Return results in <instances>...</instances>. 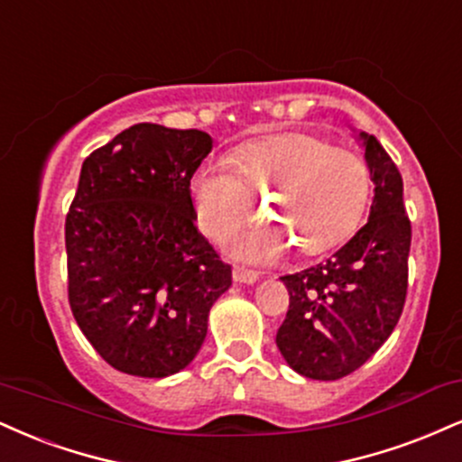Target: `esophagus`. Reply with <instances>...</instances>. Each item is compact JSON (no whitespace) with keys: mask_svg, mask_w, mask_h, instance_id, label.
Wrapping results in <instances>:
<instances>
[{"mask_svg":"<svg viewBox=\"0 0 462 462\" xmlns=\"http://www.w3.org/2000/svg\"><path fill=\"white\" fill-rule=\"evenodd\" d=\"M232 277H235V282H238V284H255V282H258V273H254V271H247V269H241V266H235Z\"/></svg>","mask_w":462,"mask_h":462,"instance_id":"34e87169","label":"esophagus"}]
</instances>
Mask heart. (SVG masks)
I'll return each mask as SVG.
<instances>
[{
  "label": "heart",
  "mask_w": 462,
  "mask_h": 462,
  "mask_svg": "<svg viewBox=\"0 0 462 462\" xmlns=\"http://www.w3.org/2000/svg\"><path fill=\"white\" fill-rule=\"evenodd\" d=\"M224 163L191 176V204L202 232L224 241L252 213L254 198L269 219L232 236L230 252L245 263H273L288 247L322 254L353 230L368 202L364 159L305 131L243 143Z\"/></svg>",
  "instance_id": "1"
}]
</instances>
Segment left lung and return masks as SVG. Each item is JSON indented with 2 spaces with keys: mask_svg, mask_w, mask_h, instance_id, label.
Returning a JSON list of instances; mask_svg holds the SVG:
<instances>
[{
  "mask_svg": "<svg viewBox=\"0 0 462 462\" xmlns=\"http://www.w3.org/2000/svg\"><path fill=\"white\" fill-rule=\"evenodd\" d=\"M374 182L370 217L327 263L284 275L291 294L275 342L294 372L337 381L368 361L392 336L407 299L411 221L402 176L379 140L359 133Z\"/></svg>",
  "mask_w": 462,
  "mask_h": 462,
  "instance_id": "obj_1",
  "label": "left lung"
}]
</instances>
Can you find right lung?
<instances>
[{
	"label": "right lung",
	"instance_id": "obj_1",
	"mask_svg": "<svg viewBox=\"0 0 462 462\" xmlns=\"http://www.w3.org/2000/svg\"><path fill=\"white\" fill-rule=\"evenodd\" d=\"M208 133L140 122L83 161L66 215L69 301L111 368L163 379L204 344L230 264L198 232L191 176Z\"/></svg>",
	"mask_w": 462,
	"mask_h": 462
}]
</instances>
